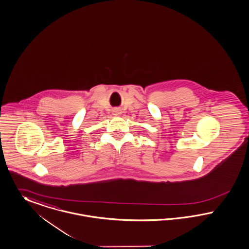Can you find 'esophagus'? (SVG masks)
Listing matches in <instances>:
<instances>
[{
	"mask_svg": "<svg viewBox=\"0 0 249 249\" xmlns=\"http://www.w3.org/2000/svg\"><path fill=\"white\" fill-rule=\"evenodd\" d=\"M120 114H121V112H120L119 110H116V111H115V113H114V115H116V116H119Z\"/></svg>",
	"mask_w": 249,
	"mask_h": 249,
	"instance_id": "34e87169",
	"label": "esophagus"
}]
</instances>
